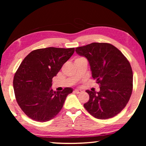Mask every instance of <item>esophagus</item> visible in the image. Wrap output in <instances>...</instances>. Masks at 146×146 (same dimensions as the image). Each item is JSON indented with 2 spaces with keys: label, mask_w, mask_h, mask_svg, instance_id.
<instances>
[{
  "label": "esophagus",
  "mask_w": 146,
  "mask_h": 146,
  "mask_svg": "<svg viewBox=\"0 0 146 146\" xmlns=\"http://www.w3.org/2000/svg\"><path fill=\"white\" fill-rule=\"evenodd\" d=\"M74 91H75V93L76 94H79L82 92V91H81L80 90H75Z\"/></svg>",
  "instance_id": "esophagus-1"
}]
</instances>
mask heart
Masks as SVG:
<instances>
[{
	"mask_svg": "<svg viewBox=\"0 0 146 146\" xmlns=\"http://www.w3.org/2000/svg\"><path fill=\"white\" fill-rule=\"evenodd\" d=\"M76 59H77V58H76Z\"/></svg>",
	"mask_w": 146,
	"mask_h": 146,
	"instance_id": "1",
	"label": "heart"
}]
</instances>
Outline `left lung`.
<instances>
[{"label": "left lung", "mask_w": 146, "mask_h": 146, "mask_svg": "<svg viewBox=\"0 0 146 146\" xmlns=\"http://www.w3.org/2000/svg\"><path fill=\"white\" fill-rule=\"evenodd\" d=\"M75 51L90 63L92 76L100 91L86 90L90 99L84 107L98 119H108L121 112L133 91V71L129 62L112 44L93 42L78 47Z\"/></svg>", "instance_id": "8db88e82"}]
</instances>
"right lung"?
I'll return each instance as SVG.
<instances>
[{"label":"right lung","instance_id":"right-lung-1","mask_svg":"<svg viewBox=\"0 0 146 146\" xmlns=\"http://www.w3.org/2000/svg\"><path fill=\"white\" fill-rule=\"evenodd\" d=\"M74 51V48L49 47L32 51L24 58L15 74L13 84L17 104L28 117L44 122L60 111L73 89L53 91L52 78Z\"/></svg>","mask_w":146,"mask_h":146}]
</instances>
